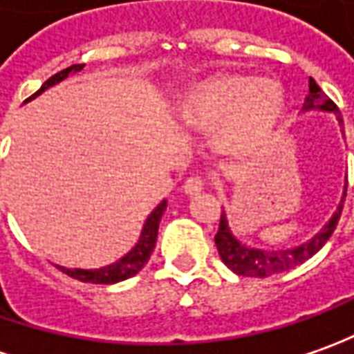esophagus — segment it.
Listing matches in <instances>:
<instances>
[{"mask_svg":"<svg viewBox=\"0 0 354 354\" xmlns=\"http://www.w3.org/2000/svg\"><path fill=\"white\" fill-rule=\"evenodd\" d=\"M182 189H184V194H188V196H194V194H198V192H201V189H203V180H201L200 176L188 178V180L184 182Z\"/></svg>","mask_w":354,"mask_h":354,"instance_id":"obj_1","label":"esophagus"}]
</instances>
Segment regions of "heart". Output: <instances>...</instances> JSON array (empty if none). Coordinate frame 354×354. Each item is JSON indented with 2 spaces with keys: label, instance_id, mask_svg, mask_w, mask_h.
<instances>
[{
  "label": "heart",
  "instance_id": "heart-1",
  "mask_svg": "<svg viewBox=\"0 0 354 354\" xmlns=\"http://www.w3.org/2000/svg\"><path fill=\"white\" fill-rule=\"evenodd\" d=\"M284 109V95L274 80L229 76L207 82L182 104L189 127L215 129V145L227 154L245 156L272 139Z\"/></svg>",
  "mask_w": 354,
  "mask_h": 354
}]
</instances>
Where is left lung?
Segmentation results:
<instances>
[{
    "label": "left lung",
    "instance_id": "obj_1",
    "mask_svg": "<svg viewBox=\"0 0 354 354\" xmlns=\"http://www.w3.org/2000/svg\"><path fill=\"white\" fill-rule=\"evenodd\" d=\"M301 111L335 113L339 125L343 127V117L339 113L337 105L322 92V88L315 84V80L310 78V93L306 95ZM341 133H345V131L341 129ZM345 196H347V186H345L343 198L337 205L335 214L331 215V219L310 241L296 245V247H286V249H257V247H250L247 243H243L233 233V229L229 227V219L223 212L221 219H219V231L215 235V245H217L221 261L225 262L227 268H231L235 274L250 276V278H264V276L278 274V272H284V270L298 266L301 262L311 259L327 243V239L331 237V233L335 231L337 221L341 217Z\"/></svg>",
    "mask_w": 354,
    "mask_h": 354
}]
</instances>
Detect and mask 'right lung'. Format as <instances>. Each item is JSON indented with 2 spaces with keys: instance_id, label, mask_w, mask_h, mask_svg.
Here are the masks:
<instances>
[{
  "instance_id": "obj_1",
  "label": "right lung",
  "mask_w": 354,
  "mask_h": 354,
  "mask_svg": "<svg viewBox=\"0 0 354 354\" xmlns=\"http://www.w3.org/2000/svg\"><path fill=\"white\" fill-rule=\"evenodd\" d=\"M82 68H84V64H72V66L60 70L58 74H55V76H50V78L46 80L43 86H41V90L37 93H32L29 100H35L44 90H48L55 84H58V82L66 80L70 74H76ZM166 205H168V201L162 200L154 207L151 215L147 217L142 229H140V237L137 241V245L129 250L127 254H123L119 261L111 262L107 266H102V268H66V266H58V268L62 272H66L68 276L80 280V282H92V284H115V282H121V280H127L131 276H135L149 262L151 254H153L154 245H156V235H158V223H160L162 214L166 212Z\"/></svg>"
}]
</instances>
